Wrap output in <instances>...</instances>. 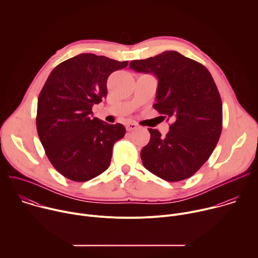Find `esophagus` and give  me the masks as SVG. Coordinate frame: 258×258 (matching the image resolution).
<instances>
[{
    "mask_svg": "<svg viewBox=\"0 0 258 258\" xmlns=\"http://www.w3.org/2000/svg\"><path fill=\"white\" fill-rule=\"evenodd\" d=\"M125 127H126V131H127V132H132V131L138 128V124H137L136 122H127L126 125H125Z\"/></svg>",
    "mask_w": 258,
    "mask_h": 258,
    "instance_id": "1",
    "label": "esophagus"
}]
</instances>
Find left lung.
<instances>
[{
    "instance_id": "8db88e82",
    "label": "left lung",
    "mask_w": 258,
    "mask_h": 258,
    "mask_svg": "<svg viewBox=\"0 0 258 258\" xmlns=\"http://www.w3.org/2000/svg\"><path fill=\"white\" fill-rule=\"evenodd\" d=\"M130 68L158 80L154 109L174 122L162 137L150 128L141 151L143 165L167 181L192 176L210 157L223 128V104L205 66L175 51H165Z\"/></svg>"
}]
</instances>
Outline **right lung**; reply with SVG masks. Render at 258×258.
Wrapping results in <instances>:
<instances>
[{"instance_id":"add662e5","label":"right lung","mask_w":258,"mask_h":258,"mask_svg":"<svg viewBox=\"0 0 258 258\" xmlns=\"http://www.w3.org/2000/svg\"><path fill=\"white\" fill-rule=\"evenodd\" d=\"M127 63L85 53L50 73L38 100L36 130L50 162L66 178L86 181L109 167L125 127L93 117L92 108L106 97L108 77Z\"/></svg>"}]
</instances>
